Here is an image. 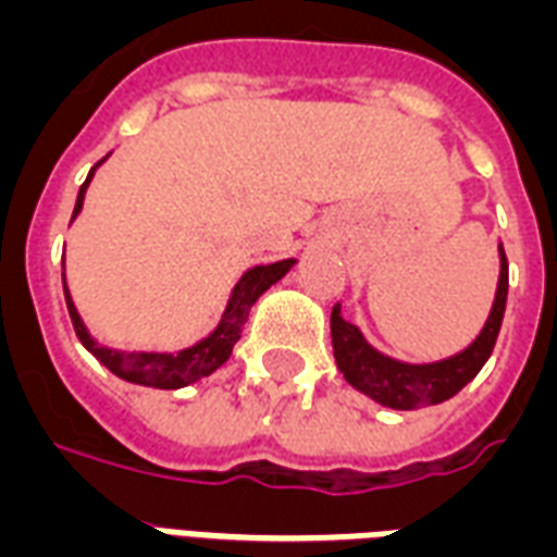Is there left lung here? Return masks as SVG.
Here are the masks:
<instances>
[{
  "mask_svg": "<svg viewBox=\"0 0 557 557\" xmlns=\"http://www.w3.org/2000/svg\"><path fill=\"white\" fill-rule=\"evenodd\" d=\"M505 299H508V258L499 244V284H496L487 323L467 349L432 363H405L379 352L367 343L358 325L343 320L341 302H337L332 308V349L337 370L355 391H361L373 403L393 411H413V408L446 403L463 384H470L484 361L491 358L493 343L499 337L502 317H505Z\"/></svg>",
  "mask_w": 557,
  "mask_h": 557,
  "instance_id": "left-lung-1",
  "label": "left lung"
}]
</instances>
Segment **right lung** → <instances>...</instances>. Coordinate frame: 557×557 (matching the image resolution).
I'll use <instances>...</instances> for the list:
<instances>
[{
	"instance_id": "obj_1",
	"label": "right lung",
	"mask_w": 557,
	"mask_h": 557,
	"mask_svg": "<svg viewBox=\"0 0 557 557\" xmlns=\"http://www.w3.org/2000/svg\"><path fill=\"white\" fill-rule=\"evenodd\" d=\"M104 161V158H102ZM99 161V164H102ZM96 164V166H99ZM96 166L87 173L82 190H78V199H75L73 220L82 214V205H85L87 184L94 178ZM70 220V223H73ZM296 263V258H284V261L275 263H258L252 270H246L240 275V282L234 284L232 296H228V305H225L223 320L216 323V329L208 337H202L194 346L187 349H178V352H123V349H111V346H102L96 343L87 332L85 320L75 311L73 296H70V287H66L64 275V299L66 311H70V320H73V329L78 334V341L85 346L87 352L94 355L96 361L108 367L111 373L125 379L132 384H144V387H158V391H178V387H187V384L199 382L205 375H211L216 367H223L232 355L234 343L240 341V329H244L246 317H249V308L258 302V296L263 290H270L278 278L290 273V267Z\"/></svg>"
}]
</instances>
